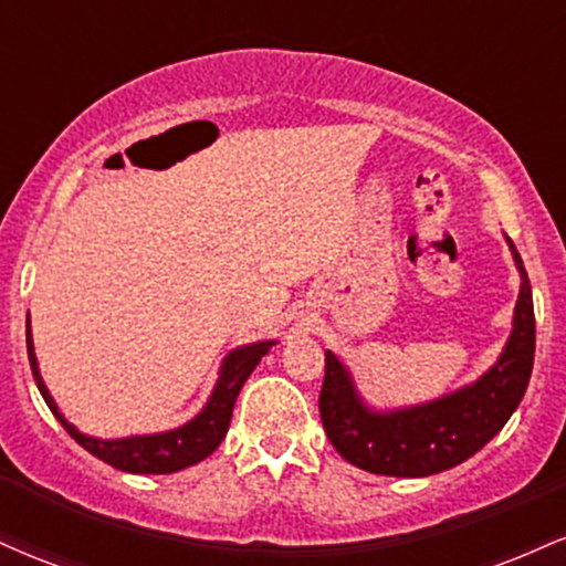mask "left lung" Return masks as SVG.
Instances as JSON below:
<instances>
[{
  "label": "left lung",
  "instance_id": "8db88e82",
  "mask_svg": "<svg viewBox=\"0 0 566 566\" xmlns=\"http://www.w3.org/2000/svg\"><path fill=\"white\" fill-rule=\"evenodd\" d=\"M522 271L516 316L509 346L497 365L473 386L444 399L399 412H369L350 386L333 350L324 354L319 394L322 426L348 463L380 476H431L476 454L509 423L518 407L535 361V308L530 276L509 239Z\"/></svg>",
  "mask_w": 566,
  "mask_h": 566
}]
</instances>
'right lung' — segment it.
<instances>
[{
    "label": "right lung",
    "mask_w": 566,
    "mask_h": 566,
    "mask_svg": "<svg viewBox=\"0 0 566 566\" xmlns=\"http://www.w3.org/2000/svg\"><path fill=\"white\" fill-rule=\"evenodd\" d=\"M274 346L271 340L265 343H252V346L237 348L226 359L223 373H220V380L212 391L207 407L201 409L191 423L175 428V431L167 433H154V437H129V439H90L84 433L76 431L74 426L63 420V415L57 412L53 396L44 388L42 375H39L36 356H34V343H31V329L29 322H25V348H29V361L31 373H34V380L39 386V394L44 396L48 407L53 409V415L61 420V426L66 428L69 437L76 439L90 454H95L103 463L114 465V469L127 471V473H175L180 469H188V465L199 463L207 454L218 450V444L223 441L226 431H229L233 401H237L239 391H242L244 380L250 378L252 369L258 367V361L269 354V348Z\"/></svg>",
    "instance_id": "1"
}]
</instances>
